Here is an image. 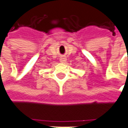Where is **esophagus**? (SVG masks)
Wrapping results in <instances>:
<instances>
[{
    "label": "esophagus",
    "instance_id": "esophagus-1",
    "mask_svg": "<svg viewBox=\"0 0 128 128\" xmlns=\"http://www.w3.org/2000/svg\"><path fill=\"white\" fill-rule=\"evenodd\" d=\"M59 61H60V62H62V63H64L66 61V58L64 57V56H62L61 58H59Z\"/></svg>",
    "mask_w": 128,
    "mask_h": 128
}]
</instances>
